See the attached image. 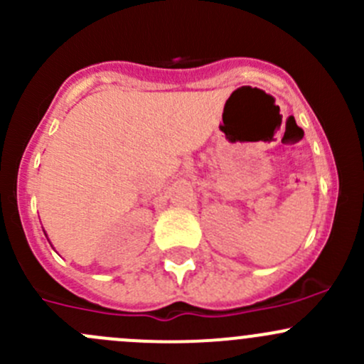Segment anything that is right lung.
<instances>
[{
    "instance_id": "obj_1",
    "label": "right lung",
    "mask_w": 364,
    "mask_h": 364,
    "mask_svg": "<svg viewBox=\"0 0 364 364\" xmlns=\"http://www.w3.org/2000/svg\"><path fill=\"white\" fill-rule=\"evenodd\" d=\"M46 236H47V234H46Z\"/></svg>"
}]
</instances>
